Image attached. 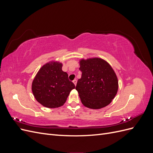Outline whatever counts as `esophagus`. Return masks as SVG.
<instances>
[{"label":"esophagus","instance_id":"34e87169","mask_svg":"<svg viewBox=\"0 0 153 153\" xmlns=\"http://www.w3.org/2000/svg\"><path fill=\"white\" fill-rule=\"evenodd\" d=\"M73 82L74 83V84H75V85H76V82H77V80H76V79H75V80H73Z\"/></svg>","mask_w":153,"mask_h":153}]
</instances>
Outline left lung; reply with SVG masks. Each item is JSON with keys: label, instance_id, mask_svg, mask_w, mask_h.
Listing matches in <instances>:
<instances>
[{"label": "left lung", "instance_id": "left-lung-1", "mask_svg": "<svg viewBox=\"0 0 153 153\" xmlns=\"http://www.w3.org/2000/svg\"><path fill=\"white\" fill-rule=\"evenodd\" d=\"M81 78L76 90L82 104L92 109L109 105L118 91V80L112 68L105 60L91 58L80 61Z\"/></svg>", "mask_w": 153, "mask_h": 153}]
</instances>
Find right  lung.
Masks as SVG:
<instances>
[{"instance_id":"right-lung-1","label":"right lung","mask_w":153,"mask_h":153,"mask_svg":"<svg viewBox=\"0 0 153 153\" xmlns=\"http://www.w3.org/2000/svg\"><path fill=\"white\" fill-rule=\"evenodd\" d=\"M62 64L52 61L40 68L32 84V91L38 102L47 108H57L65 103L75 84L62 70Z\"/></svg>"}]
</instances>
